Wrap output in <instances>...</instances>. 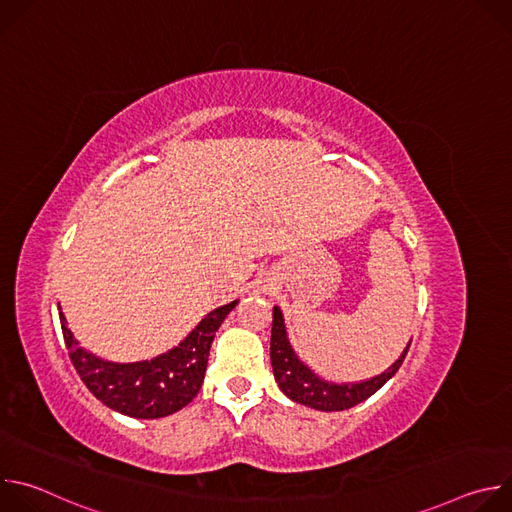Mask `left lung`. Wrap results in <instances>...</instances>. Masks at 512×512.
<instances>
[{"label":"left lung","mask_w":512,"mask_h":512,"mask_svg":"<svg viewBox=\"0 0 512 512\" xmlns=\"http://www.w3.org/2000/svg\"><path fill=\"white\" fill-rule=\"evenodd\" d=\"M409 346H411V340L391 367L373 379L360 381V383H342V385L328 383L320 379L316 373H312L310 367H306V364L300 360L296 350L291 348L283 314L277 306H273V326H271L273 377L285 397L318 411H344L362 401H367L399 371Z\"/></svg>","instance_id":"8db88e82"}]
</instances>
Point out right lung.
Here are the masks:
<instances>
[{"instance_id": "1", "label": "right lung", "mask_w": 512, "mask_h": 512, "mask_svg": "<svg viewBox=\"0 0 512 512\" xmlns=\"http://www.w3.org/2000/svg\"><path fill=\"white\" fill-rule=\"evenodd\" d=\"M239 300L208 312L174 348L150 360L111 362L85 350L66 326H60L72 364L87 389L109 409L135 419H158L186 407L204 383L210 344Z\"/></svg>"}]
</instances>
